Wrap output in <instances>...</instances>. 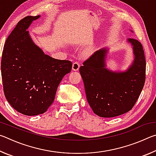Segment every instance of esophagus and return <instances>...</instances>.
Segmentation results:
<instances>
[{
	"label": "esophagus",
	"instance_id": "obj_1",
	"mask_svg": "<svg viewBox=\"0 0 156 156\" xmlns=\"http://www.w3.org/2000/svg\"><path fill=\"white\" fill-rule=\"evenodd\" d=\"M79 67H80V64H79L78 62H74L73 63L72 69L73 71H78L79 69Z\"/></svg>",
	"mask_w": 156,
	"mask_h": 156
}]
</instances>
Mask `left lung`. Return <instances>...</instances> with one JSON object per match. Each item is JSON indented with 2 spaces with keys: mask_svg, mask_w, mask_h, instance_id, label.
I'll return each instance as SVG.
<instances>
[{
  "mask_svg": "<svg viewBox=\"0 0 156 156\" xmlns=\"http://www.w3.org/2000/svg\"><path fill=\"white\" fill-rule=\"evenodd\" d=\"M133 49L134 60L125 72L107 69L105 60L107 48L94 53L80 67L87 101L100 117L112 118L130 111L143 89L146 60L142 44L129 38Z\"/></svg>",
  "mask_w": 156,
  "mask_h": 156,
  "instance_id": "8db88e82",
  "label": "left lung"
}]
</instances>
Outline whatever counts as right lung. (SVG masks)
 Wrapping results in <instances>:
<instances>
[{"mask_svg":"<svg viewBox=\"0 0 156 156\" xmlns=\"http://www.w3.org/2000/svg\"><path fill=\"white\" fill-rule=\"evenodd\" d=\"M40 16H29L20 20L7 37L2 54L5 98L15 110L25 115L47 112L60 81L72 68L69 60L44 54L31 40L27 30Z\"/></svg>","mask_w":156,"mask_h":156,"instance_id":"1","label":"right lung"}]
</instances>
